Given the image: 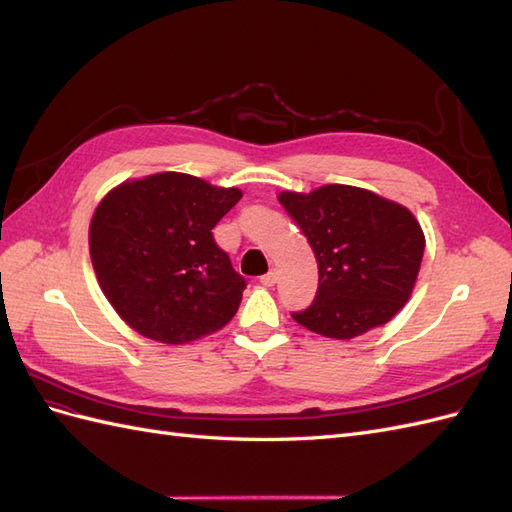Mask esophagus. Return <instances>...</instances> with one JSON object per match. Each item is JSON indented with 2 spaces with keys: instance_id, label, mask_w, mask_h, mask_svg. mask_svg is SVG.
<instances>
[{
  "instance_id": "1",
  "label": "esophagus",
  "mask_w": 512,
  "mask_h": 512,
  "mask_svg": "<svg viewBox=\"0 0 512 512\" xmlns=\"http://www.w3.org/2000/svg\"><path fill=\"white\" fill-rule=\"evenodd\" d=\"M275 282H277V271H275V269H271L267 275H262V277H260V284H262V286H267V288L275 286Z\"/></svg>"
}]
</instances>
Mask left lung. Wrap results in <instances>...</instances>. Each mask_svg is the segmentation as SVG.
<instances>
[{"label": "left lung", "instance_id": "left-lung-1", "mask_svg": "<svg viewBox=\"0 0 512 512\" xmlns=\"http://www.w3.org/2000/svg\"><path fill=\"white\" fill-rule=\"evenodd\" d=\"M316 254L318 292L301 327L352 339L397 316L416 284L425 235L412 211L365 188L329 183L277 194Z\"/></svg>", "mask_w": 512, "mask_h": 512}]
</instances>
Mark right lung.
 I'll list each match as a JSON object with an SVG mask.
<instances>
[{
    "label": "right lung",
    "instance_id": "obj_1",
    "mask_svg": "<svg viewBox=\"0 0 512 512\" xmlns=\"http://www.w3.org/2000/svg\"><path fill=\"white\" fill-rule=\"evenodd\" d=\"M241 196L168 170L123 181L100 200L89 224L91 265L130 329L181 346L232 320L245 280L211 230Z\"/></svg>",
    "mask_w": 512,
    "mask_h": 512
}]
</instances>
